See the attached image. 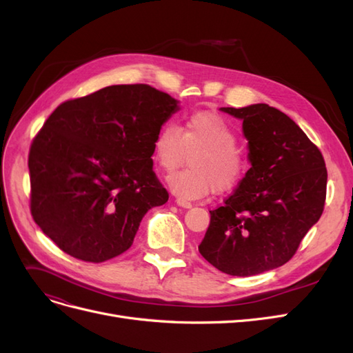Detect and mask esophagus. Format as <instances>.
<instances>
[{"mask_svg":"<svg viewBox=\"0 0 353 353\" xmlns=\"http://www.w3.org/2000/svg\"><path fill=\"white\" fill-rule=\"evenodd\" d=\"M175 201H176V205H178V206L184 208V209H190V208H193V205H191V203H190V201H187V200H183V199H176Z\"/></svg>","mask_w":353,"mask_h":353,"instance_id":"1","label":"esophagus"}]
</instances>
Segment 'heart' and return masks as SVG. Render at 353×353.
Listing matches in <instances>:
<instances>
[{
  "label": "heart",
  "instance_id": "1",
  "mask_svg": "<svg viewBox=\"0 0 353 353\" xmlns=\"http://www.w3.org/2000/svg\"><path fill=\"white\" fill-rule=\"evenodd\" d=\"M237 137L221 116L194 112L187 116L183 131L174 123L165 125L154 138L153 157L160 169L174 170L187 154L191 169L168 176V185L183 200H197L213 190L236 187L245 172L243 154L237 150Z\"/></svg>",
  "mask_w": 353,
  "mask_h": 353
}]
</instances>
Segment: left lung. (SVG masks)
I'll return each instance as SVG.
<instances>
[{
    "instance_id": "obj_1",
    "label": "left lung",
    "mask_w": 353,
    "mask_h": 353,
    "mask_svg": "<svg viewBox=\"0 0 353 353\" xmlns=\"http://www.w3.org/2000/svg\"><path fill=\"white\" fill-rule=\"evenodd\" d=\"M219 110L243 121L250 169L223 206L210 210L199 252L225 274L258 275L290 261L321 218L325 162L299 125L279 109L258 103Z\"/></svg>"
}]
</instances>
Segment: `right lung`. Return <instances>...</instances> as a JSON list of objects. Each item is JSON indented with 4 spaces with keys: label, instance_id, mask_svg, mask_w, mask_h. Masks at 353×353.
<instances>
[{
    "label": "right lung",
    "instance_id": "1",
    "mask_svg": "<svg viewBox=\"0 0 353 353\" xmlns=\"http://www.w3.org/2000/svg\"><path fill=\"white\" fill-rule=\"evenodd\" d=\"M179 101L150 85H112L60 104L29 152L30 212L59 248L85 262L126 252L169 194L153 143Z\"/></svg>",
    "mask_w": 353,
    "mask_h": 353
}]
</instances>
